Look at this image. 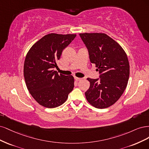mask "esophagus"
I'll use <instances>...</instances> for the list:
<instances>
[{
    "label": "esophagus",
    "instance_id": "esophagus-1",
    "mask_svg": "<svg viewBox=\"0 0 149 149\" xmlns=\"http://www.w3.org/2000/svg\"><path fill=\"white\" fill-rule=\"evenodd\" d=\"M75 81H80L81 80V78H78V77H75Z\"/></svg>",
    "mask_w": 149,
    "mask_h": 149
}]
</instances>
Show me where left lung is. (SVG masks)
I'll return each mask as SVG.
<instances>
[{
    "instance_id": "obj_1",
    "label": "left lung",
    "mask_w": 149,
    "mask_h": 149,
    "mask_svg": "<svg viewBox=\"0 0 149 149\" xmlns=\"http://www.w3.org/2000/svg\"><path fill=\"white\" fill-rule=\"evenodd\" d=\"M88 49L90 61L99 71L98 79L88 78L90 85L85 93L94 107L111 106L125 90L129 77V64L125 51L118 43L104 33H80Z\"/></svg>"
}]
</instances>
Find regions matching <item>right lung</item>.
Listing matches in <instances>:
<instances>
[{
    "label": "right lung",
    "mask_w": 149,
    "mask_h": 149,
    "mask_svg": "<svg viewBox=\"0 0 149 149\" xmlns=\"http://www.w3.org/2000/svg\"><path fill=\"white\" fill-rule=\"evenodd\" d=\"M76 35L51 33L33 45L26 56L24 77L27 88L42 106L54 108L61 106L74 87L73 76L59 74L53 69L62 51Z\"/></svg>",
    "instance_id": "right-lung-1"
}]
</instances>
